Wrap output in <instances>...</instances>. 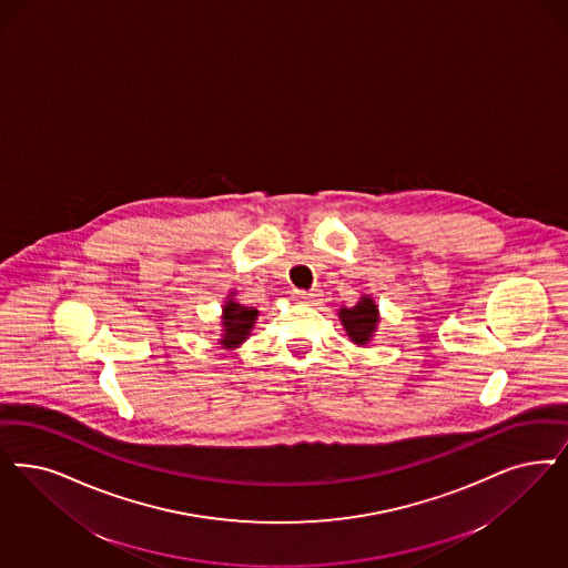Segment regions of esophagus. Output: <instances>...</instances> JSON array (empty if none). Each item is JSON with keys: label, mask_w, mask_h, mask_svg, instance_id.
<instances>
[{"label": "esophagus", "mask_w": 568, "mask_h": 568, "mask_svg": "<svg viewBox=\"0 0 568 568\" xmlns=\"http://www.w3.org/2000/svg\"><path fill=\"white\" fill-rule=\"evenodd\" d=\"M294 297L297 302H314L318 294L316 292H304V290H295Z\"/></svg>", "instance_id": "1"}]
</instances>
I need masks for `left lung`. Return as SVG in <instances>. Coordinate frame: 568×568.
Instances as JSON below:
<instances>
[{
  "label": "left lung",
  "instance_id": "1",
  "mask_svg": "<svg viewBox=\"0 0 568 568\" xmlns=\"http://www.w3.org/2000/svg\"><path fill=\"white\" fill-rule=\"evenodd\" d=\"M339 321L354 344L365 346L379 323V311L369 295H363L351 308H339Z\"/></svg>",
  "mask_w": 568,
  "mask_h": 568
}]
</instances>
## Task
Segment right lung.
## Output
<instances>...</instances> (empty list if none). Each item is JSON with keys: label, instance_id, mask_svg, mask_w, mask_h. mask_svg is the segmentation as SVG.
Listing matches in <instances>:
<instances>
[{"label": "right lung", "instance_id": "obj_1", "mask_svg": "<svg viewBox=\"0 0 568 568\" xmlns=\"http://www.w3.org/2000/svg\"><path fill=\"white\" fill-rule=\"evenodd\" d=\"M257 311L252 306H243L235 300H226L224 308H222V337L220 344L224 348H236L241 346L250 332L254 329Z\"/></svg>", "mask_w": 568, "mask_h": 568}]
</instances>
